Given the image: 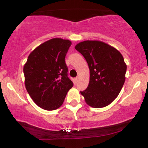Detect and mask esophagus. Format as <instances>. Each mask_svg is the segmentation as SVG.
I'll list each match as a JSON object with an SVG mask.
<instances>
[{
    "label": "esophagus",
    "mask_w": 148,
    "mask_h": 148,
    "mask_svg": "<svg viewBox=\"0 0 148 148\" xmlns=\"http://www.w3.org/2000/svg\"><path fill=\"white\" fill-rule=\"evenodd\" d=\"M79 76H77V77L75 78V81H76L77 82L78 81H79Z\"/></svg>",
    "instance_id": "obj_1"
}]
</instances>
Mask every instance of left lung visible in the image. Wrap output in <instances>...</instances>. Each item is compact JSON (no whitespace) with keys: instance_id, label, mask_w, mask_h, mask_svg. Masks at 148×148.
Wrapping results in <instances>:
<instances>
[{"instance_id":"1","label":"left lung","mask_w":148,"mask_h":148,"mask_svg":"<svg viewBox=\"0 0 148 148\" xmlns=\"http://www.w3.org/2000/svg\"><path fill=\"white\" fill-rule=\"evenodd\" d=\"M90 69V82L80 92L93 108L108 106L118 96L124 85L127 65L119 50L104 42L86 40L75 46Z\"/></svg>"}]
</instances>
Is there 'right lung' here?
Here are the masks:
<instances>
[{
  "label": "right lung",
  "instance_id": "1",
  "mask_svg": "<svg viewBox=\"0 0 148 148\" xmlns=\"http://www.w3.org/2000/svg\"><path fill=\"white\" fill-rule=\"evenodd\" d=\"M71 45L69 40H48L30 53L23 66L26 90L34 102L44 110L59 108L73 86L64 60Z\"/></svg>",
  "mask_w": 148,
  "mask_h": 148
}]
</instances>
